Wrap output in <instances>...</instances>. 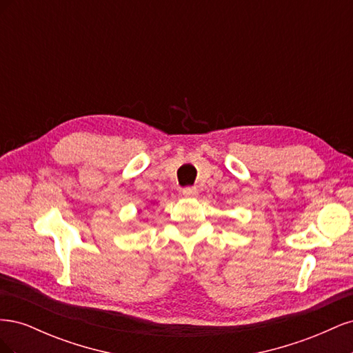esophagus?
Here are the masks:
<instances>
[{
  "mask_svg": "<svg viewBox=\"0 0 353 353\" xmlns=\"http://www.w3.org/2000/svg\"><path fill=\"white\" fill-rule=\"evenodd\" d=\"M183 196H184V197H188V199L197 197V190H196V187H185V188H183Z\"/></svg>",
  "mask_w": 353,
  "mask_h": 353,
  "instance_id": "obj_1",
  "label": "esophagus"
}]
</instances>
